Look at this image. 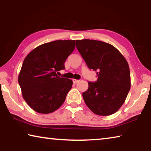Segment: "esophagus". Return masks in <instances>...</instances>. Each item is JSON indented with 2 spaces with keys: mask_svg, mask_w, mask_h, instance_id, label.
<instances>
[{
  "mask_svg": "<svg viewBox=\"0 0 151 151\" xmlns=\"http://www.w3.org/2000/svg\"><path fill=\"white\" fill-rule=\"evenodd\" d=\"M73 83H75V84H76V83H78V82L80 81H79V80H76V79H73Z\"/></svg>",
  "mask_w": 151,
  "mask_h": 151,
  "instance_id": "obj_1",
  "label": "esophagus"
}]
</instances>
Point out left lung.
<instances>
[{
  "instance_id": "obj_1",
  "label": "left lung",
  "mask_w": 151,
  "mask_h": 151,
  "mask_svg": "<svg viewBox=\"0 0 151 151\" xmlns=\"http://www.w3.org/2000/svg\"><path fill=\"white\" fill-rule=\"evenodd\" d=\"M76 47L89 69L96 71L97 81L88 82L83 96L97 115L108 116L121 108L131 88V73L125 58L113 46L90 39L76 40Z\"/></svg>"
}]
</instances>
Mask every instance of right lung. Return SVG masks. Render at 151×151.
Segmentation results:
<instances>
[{
  "label": "right lung",
  "instance_id": "add662e5",
  "mask_svg": "<svg viewBox=\"0 0 151 151\" xmlns=\"http://www.w3.org/2000/svg\"><path fill=\"white\" fill-rule=\"evenodd\" d=\"M75 48V40H55L35 48L24 58L19 84L24 101L35 111L50 113L65 102L73 81L57 73L65 69V60Z\"/></svg>",
  "mask_w": 151,
  "mask_h": 151
}]
</instances>
